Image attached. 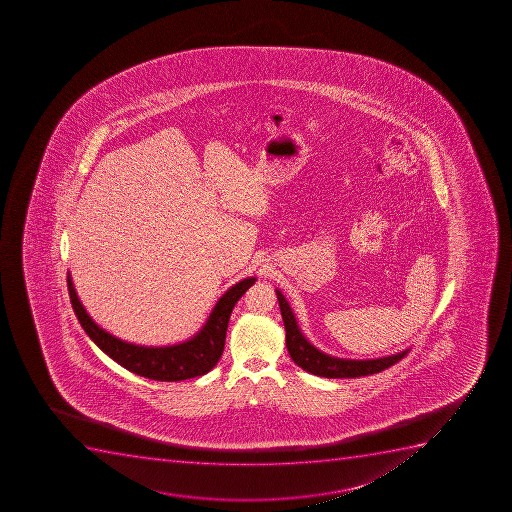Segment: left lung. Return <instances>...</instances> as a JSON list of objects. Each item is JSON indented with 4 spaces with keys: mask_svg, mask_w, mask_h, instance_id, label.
Returning <instances> with one entry per match:
<instances>
[{
    "mask_svg": "<svg viewBox=\"0 0 512 512\" xmlns=\"http://www.w3.org/2000/svg\"><path fill=\"white\" fill-rule=\"evenodd\" d=\"M275 294L279 299L280 312L284 319L287 350L295 364L309 374L327 377V379H354V377H362V375L377 374L390 365H394L395 362H399L400 359H404L409 352V349H404L397 354L364 360L342 359V357L325 354L302 334L299 322L295 319L294 310L290 307L284 294L279 289H275Z\"/></svg>",
    "mask_w": 512,
    "mask_h": 512,
    "instance_id": "8db88e82",
    "label": "left lung"
}]
</instances>
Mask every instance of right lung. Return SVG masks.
Instances as JSON below:
<instances>
[{
	"instance_id": "obj_1",
	"label": "right lung",
	"mask_w": 512,
	"mask_h": 512,
	"mask_svg": "<svg viewBox=\"0 0 512 512\" xmlns=\"http://www.w3.org/2000/svg\"><path fill=\"white\" fill-rule=\"evenodd\" d=\"M255 277H247L232 285L213 305L205 324L190 339L170 345H140L120 339L112 332L103 329L88 314L76 294L73 279L68 272V292L76 319L80 320L88 337L117 364L130 370L133 374L160 382H177L205 375L217 365L222 357L228 319L238 299L247 292Z\"/></svg>"
}]
</instances>
